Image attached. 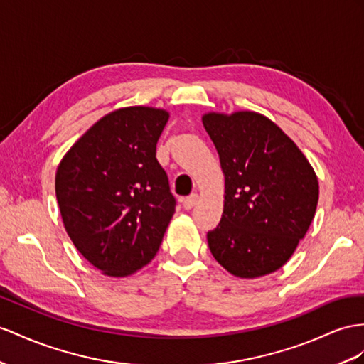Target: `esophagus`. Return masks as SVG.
Returning <instances> with one entry per match:
<instances>
[{"label": "esophagus", "mask_w": 364, "mask_h": 364, "mask_svg": "<svg viewBox=\"0 0 364 364\" xmlns=\"http://www.w3.org/2000/svg\"><path fill=\"white\" fill-rule=\"evenodd\" d=\"M197 203H198V195H197V193H191L189 197H186V198L183 200V208H184L186 210H189V209H192Z\"/></svg>", "instance_id": "1"}]
</instances>
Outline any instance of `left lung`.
<instances>
[{
	"label": "left lung",
	"instance_id": "obj_1",
	"mask_svg": "<svg viewBox=\"0 0 364 364\" xmlns=\"http://www.w3.org/2000/svg\"><path fill=\"white\" fill-rule=\"evenodd\" d=\"M203 126L225 173V209L208 232L210 252L235 277L272 274L314 220L320 193L315 171L292 139L257 112H209Z\"/></svg>",
	"mask_w": 364,
	"mask_h": 364
}]
</instances>
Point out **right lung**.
Listing matches in <instances>:
<instances>
[{
    "label": "right lung",
    "instance_id": "1",
    "mask_svg": "<svg viewBox=\"0 0 364 364\" xmlns=\"http://www.w3.org/2000/svg\"><path fill=\"white\" fill-rule=\"evenodd\" d=\"M169 112L121 107L98 119L55 175L68 235L87 262L109 277H127L160 249L175 212L156 143Z\"/></svg>",
    "mask_w": 364,
    "mask_h": 364
}]
</instances>
